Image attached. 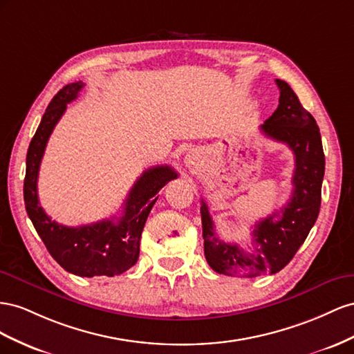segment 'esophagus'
I'll return each instance as SVG.
<instances>
[{
    "mask_svg": "<svg viewBox=\"0 0 354 354\" xmlns=\"http://www.w3.org/2000/svg\"><path fill=\"white\" fill-rule=\"evenodd\" d=\"M185 166L189 170H200L201 169V156L197 149H191L185 156Z\"/></svg>",
    "mask_w": 354,
    "mask_h": 354,
    "instance_id": "34e87169",
    "label": "esophagus"
}]
</instances>
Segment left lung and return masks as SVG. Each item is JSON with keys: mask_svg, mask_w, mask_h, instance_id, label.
<instances>
[{"mask_svg": "<svg viewBox=\"0 0 354 354\" xmlns=\"http://www.w3.org/2000/svg\"><path fill=\"white\" fill-rule=\"evenodd\" d=\"M280 90L279 106L261 126L262 133L286 144L295 156L292 197L279 212L261 219L252 231L254 250L222 241L207 206L201 200L205 257L219 274L257 277L274 274L294 258L315 225L320 210L325 154L316 120L301 105L298 96L283 80H276Z\"/></svg>", "mask_w": 354, "mask_h": 354, "instance_id": "obj_1", "label": "left lung"}]
</instances>
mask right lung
Here are the masks:
<instances>
[{
    "label": "right lung",
    "mask_w": 354,
    "mask_h": 354,
    "mask_svg": "<svg viewBox=\"0 0 354 354\" xmlns=\"http://www.w3.org/2000/svg\"><path fill=\"white\" fill-rule=\"evenodd\" d=\"M83 87V82L66 84L55 95L46 109L26 154L25 207L48 254L60 267L82 277H113L136 264L140 236L149 212L158 198L157 193L169 180L178 178V174L169 166H154L145 170L130 189L123 215L117 222L105 219L74 228L50 219L38 201L39 165L55 126L64 115L66 105L77 99Z\"/></svg>",
    "instance_id": "add662e5"
}]
</instances>
